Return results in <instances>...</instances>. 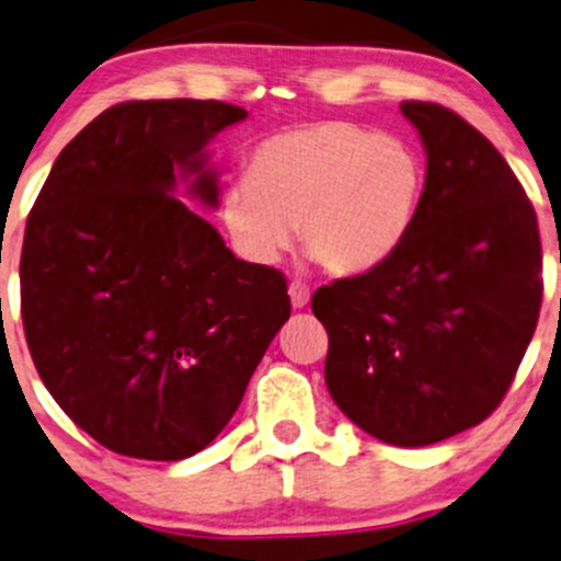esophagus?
I'll use <instances>...</instances> for the list:
<instances>
[{"label":"esophagus","mask_w":561,"mask_h":561,"mask_svg":"<svg viewBox=\"0 0 561 561\" xmlns=\"http://www.w3.org/2000/svg\"><path fill=\"white\" fill-rule=\"evenodd\" d=\"M287 293H290V300H293V309H304L306 304H309V287L304 285V282H290V287H287Z\"/></svg>","instance_id":"34e87169"}]
</instances>
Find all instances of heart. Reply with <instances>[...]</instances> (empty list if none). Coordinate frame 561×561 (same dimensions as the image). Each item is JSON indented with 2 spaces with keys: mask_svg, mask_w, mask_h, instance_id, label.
Instances as JSON below:
<instances>
[{
  "mask_svg": "<svg viewBox=\"0 0 561 561\" xmlns=\"http://www.w3.org/2000/svg\"><path fill=\"white\" fill-rule=\"evenodd\" d=\"M424 163L411 145L350 121L279 131L252 150L222 196V220L247 257L274 263L298 226L333 274H365L400 250L420 217Z\"/></svg>",
  "mask_w": 561,
  "mask_h": 561,
  "instance_id": "obj_1",
  "label": "heart"
}]
</instances>
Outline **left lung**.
Wrapping results in <instances>:
<instances>
[{"label": "left lung", "instance_id": "1", "mask_svg": "<svg viewBox=\"0 0 561 561\" xmlns=\"http://www.w3.org/2000/svg\"><path fill=\"white\" fill-rule=\"evenodd\" d=\"M427 176L389 261L311 298L328 330L325 385L392 446H430L486 420L514 381L543 300L538 217L494 145L457 112L403 102Z\"/></svg>", "mask_w": 561, "mask_h": 561}]
</instances>
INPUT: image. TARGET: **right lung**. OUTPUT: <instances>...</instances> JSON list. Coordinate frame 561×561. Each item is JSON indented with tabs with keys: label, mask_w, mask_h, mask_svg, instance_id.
Returning a JSON list of instances; mask_svg holds the SVG:
<instances>
[{
	"label": "right lung",
	"mask_w": 561,
	"mask_h": 561,
	"mask_svg": "<svg viewBox=\"0 0 561 561\" xmlns=\"http://www.w3.org/2000/svg\"><path fill=\"white\" fill-rule=\"evenodd\" d=\"M226 102L161 99L104 110L53 163L26 220L21 317L37 374L64 414L110 451L176 462L231 422L290 320L285 276L239 261L202 215Z\"/></svg>",
	"instance_id": "1"
}]
</instances>
